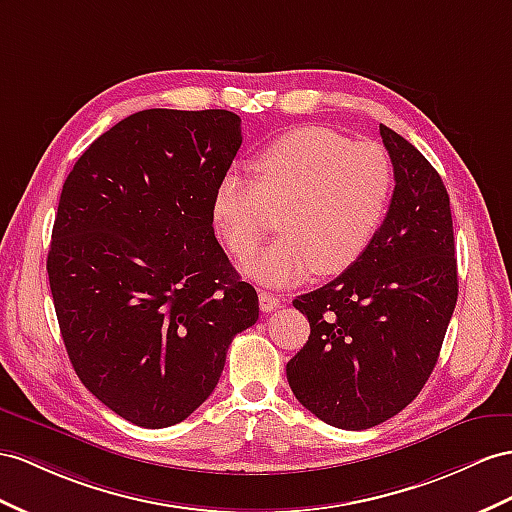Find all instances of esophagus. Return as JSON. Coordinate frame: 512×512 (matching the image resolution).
Listing matches in <instances>:
<instances>
[{
    "label": "esophagus",
    "instance_id": "1",
    "mask_svg": "<svg viewBox=\"0 0 512 512\" xmlns=\"http://www.w3.org/2000/svg\"><path fill=\"white\" fill-rule=\"evenodd\" d=\"M279 305H281V298L277 294H270V292H264V290L259 292V309L264 313L274 311Z\"/></svg>",
    "mask_w": 512,
    "mask_h": 512
}]
</instances>
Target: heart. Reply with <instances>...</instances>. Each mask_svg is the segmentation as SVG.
<instances>
[{
	"mask_svg": "<svg viewBox=\"0 0 512 512\" xmlns=\"http://www.w3.org/2000/svg\"><path fill=\"white\" fill-rule=\"evenodd\" d=\"M255 181L229 170L216 183L212 225L227 251L244 259L281 212L283 238L244 261L264 285H292L316 270L342 274L368 251L393 188L389 153L378 142H350L329 127L285 131L253 162Z\"/></svg>",
	"mask_w": 512,
	"mask_h": 512,
	"instance_id": "b5f03b06",
	"label": "heart"
}]
</instances>
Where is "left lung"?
Listing matches in <instances>:
<instances>
[{"label": "left lung", "mask_w": 512, "mask_h": 512, "mask_svg": "<svg viewBox=\"0 0 512 512\" xmlns=\"http://www.w3.org/2000/svg\"><path fill=\"white\" fill-rule=\"evenodd\" d=\"M391 203L368 251L296 296L311 335L287 363L296 400L322 422L365 430L411 404L439 359L458 298L450 196L409 140L381 125Z\"/></svg>", "instance_id": "8db88e82"}]
</instances>
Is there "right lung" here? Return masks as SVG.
Here are the masks:
<instances>
[{"label":"right lung","instance_id":"right-lung-1","mask_svg":"<svg viewBox=\"0 0 512 512\" xmlns=\"http://www.w3.org/2000/svg\"><path fill=\"white\" fill-rule=\"evenodd\" d=\"M242 144L227 110H142L80 155L62 186L47 274L73 370L142 428L209 398L231 339L259 318L229 264L212 196Z\"/></svg>","mask_w":512,"mask_h":512}]
</instances>
